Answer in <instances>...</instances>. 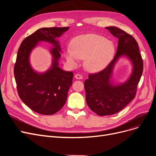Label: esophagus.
I'll use <instances>...</instances> for the list:
<instances>
[{"mask_svg":"<svg viewBox=\"0 0 156 156\" xmlns=\"http://www.w3.org/2000/svg\"><path fill=\"white\" fill-rule=\"evenodd\" d=\"M75 77L77 79H83V76H82L81 75H80V74H75Z\"/></svg>","mask_w":156,"mask_h":156,"instance_id":"1","label":"esophagus"}]
</instances>
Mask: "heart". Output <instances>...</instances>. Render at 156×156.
<instances>
[{"label":"heart","mask_w":156,"mask_h":156,"mask_svg":"<svg viewBox=\"0 0 156 156\" xmlns=\"http://www.w3.org/2000/svg\"><path fill=\"white\" fill-rule=\"evenodd\" d=\"M71 47L72 49H68L65 53L68 64L75 66L80 59H86L87 68L95 72L105 68L115 53L112 41L94 34L75 37L72 41Z\"/></svg>","instance_id":"1"}]
</instances>
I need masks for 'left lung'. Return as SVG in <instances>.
Instances as JSON below:
<instances>
[{
    "label": "left lung",
    "instance_id": "obj_1",
    "mask_svg": "<svg viewBox=\"0 0 156 156\" xmlns=\"http://www.w3.org/2000/svg\"><path fill=\"white\" fill-rule=\"evenodd\" d=\"M105 29L119 39L116 53L104 69L89 74L88 79L84 81L87 105L99 116L114 115L133 100L143 71L142 56L134 37L115 27ZM122 56H126L131 61L133 69L125 83L115 85L110 81L112 70L117 60Z\"/></svg>",
    "mask_w": 156,
    "mask_h": 156
}]
</instances>
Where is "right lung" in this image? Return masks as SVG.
Masks as SVG:
<instances>
[{
	"label": "right lung",
	"instance_id": "1",
	"mask_svg": "<svg viewBox=\"0 0 156 156\" xmlns=\"http://www.w3.org/2000/svg\"><path fill=\"white\" fill-rule=\"evenodd\" d=\"M68 29L69 27L41 28L27 36L18 49L14 76L19 96L30 109L39 114L53 115L66 101L73 73L58 66L61 48L56 38ZM40 41L49 42L54 45L51 51L53 56L51 67L42 74L35 72L29 62L31 50Z\"/></svg>",
	"mask_w": 156,
	"mask_h": 156
}]
</instances>
